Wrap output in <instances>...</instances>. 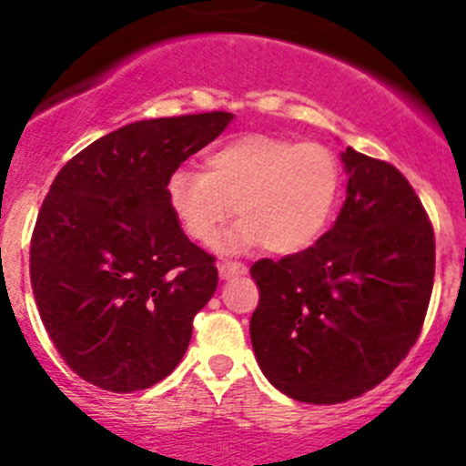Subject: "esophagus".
<instances>
[{
    "label": "esophagus",
    "mask_w": 466,
    "mask_h": 466,
    "mask_svg": "<svg viewBox=\"0 0 466 466\" xmlns=\"http://www.w3.org/2000/svg\"><path fill=\"white\" fill-rule=\"evenodd\" d=\"M246 271H248L246 264L234 262V259H228V262L218 264V273H220V278H225V280H228V278H234V276H243Z\"/></svg>",
    "instance_id": "1"
}]
</instances>
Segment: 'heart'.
<instances>
[{
  "mask_svg": "<svg viewBox=\"0 0 466 466\" xmlns=\"http://www.w3.org/2000/svg\"><path fill=\"white\" fill-rule=\"evenodd\" d=\"M342 186L338 156L321 142L241 135L202 158V172L174 169L167 202L181 229L211 243L238 218L232 246L262 243L278 255L299 253L324 232Z\"/></svg>",
  "mask_w": 466,
  "mask_h": 466,
  "instance_id": "obj_1",
  "label": "heart"
}]
</instances>
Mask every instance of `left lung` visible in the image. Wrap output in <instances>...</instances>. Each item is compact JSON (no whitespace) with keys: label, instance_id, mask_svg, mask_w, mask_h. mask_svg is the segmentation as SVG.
I'll list each match as a JSON object with an SVG mask.
<instances>
[{"label":"left lung","instance_id":"8db88e82","mask_svg":"<svg viewBox=\"0 0 466 466\" xmlns=\"http://www.w3.org/2000/svg\"><path fill=\"white\" fill-rule=\"evenodd\" d=\"M338 220L301 253L250 267L259 303L250 340L289 398L338 404L375 389L416 345L434 285V229L395 165L342 154Z\"/></svg>","mask_w":466,"mask_h":466}]
</instances>
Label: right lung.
<instances>
[{"label": "right lung", "mask_w": 466, "mask_h": 466, "mask_svg": "<svg viewBox=\"0 0 466 466\" xmlns=\"http://www.w3.org/2000/svg\"><path fill=\"white\" fill-rule=\"evenodd\" d=\"M229 121L218 110L135 121L91 142L52 181L29 278L52 345L89 384L133 393L184 359L218 268L181 229L167 179Z\"/></svg>", "instance_id": "add662e5"}]
</instances>
